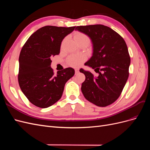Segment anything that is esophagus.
<instances>
[{
  "label": "esophagus",
  "mask_w": 150,
  "mask_h": 150,
  "mask_svg": "<svg viewBox=\"0 0 150 150\" xmlns=\"http://www.w3.org/2000/svg\"><path fill=\"white\" fill-rule=\"evenodd\" d=\"M78 72H79V69H75V74H77L78 73Z\"/></svg>",
  "instance_id": "obj_1"
}]
</instances>
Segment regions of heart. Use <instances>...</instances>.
<instances>
[{
  "mask_svg": "<svg viewBox=\"0 0 150 150\" xmlns=\"http://www.w3.org/2000/svg\"><path fill=\"white\" fill-rule=\"evenodd\" d=\"M74 39L79 45L82 43L89 44L90 39L88 35L83 33H77L74 35ZM66 39L63 40L62 45L64 44ZM86 57L81 54H71L67 58V63L70 66L73 67H78L82 65L86 61Z\"/></svg>",
  "mask_w": 150,
  "mask_h": 150,
  "instance_id": "obj_1",
  "label": "heart"
}]
</instances>
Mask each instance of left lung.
<instances>
[{
  "label": "left lung",
  "instance_id": "left-lung-1",
  "mask_svg": "<svg viewBox=\"0 0 150 150\" xmlns=\"http://www.w3.org/2000/svg\"><path fill=\"white\" fill-rule=\"evenodd\" d=\"M76 29L91 39L93 56L85 65L99 74L96 78L91 72L81 69L86 76L81 91L89 102L107 106L120 97L128 80L130 65L128 47L118 33L104 25H80Z\"/></svg>",
  "mask_w": 150,
  "mask_h": 150
}]
</instances>
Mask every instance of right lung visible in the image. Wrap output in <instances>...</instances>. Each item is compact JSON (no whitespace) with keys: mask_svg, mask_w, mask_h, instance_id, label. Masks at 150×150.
<instances>
[{"mask_svg":"<svg viewBox=\"0 0 150 150\" xmlns=\"http://www.w3.org/2000/svg\"><path fill=\"white\" fill-rule=\"evenodd\" d=\"M75 28L42 27L32 34L22 47L18 82L22 93L34 105L46 108L56 103L62 96L66 83L74 75L71 67L54 74L51 58L60 53L63 39Z\"/></svg>","mask_w":150,"mask_h":150,"instance_id":"obj_1","label":"right lung"}]
</instances>
